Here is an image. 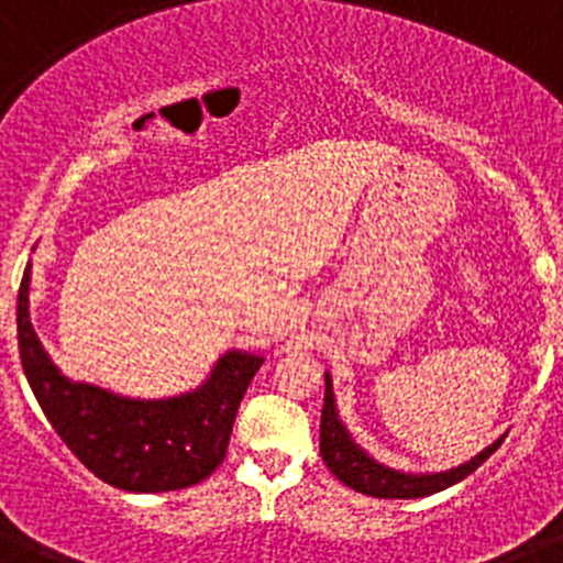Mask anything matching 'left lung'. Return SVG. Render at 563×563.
<instances>
[{"label":"left lung","mask_w":563,"mask_h":563,"mask_svg":"<svg viewBox=\"0 0 563 563\" xmlns=\"http://www.w3.org/2000/svg\"><path fill=\"white\" fill-rule=\"evenodd\" d=\"M505 437L487 445L485 451L474 456L471 462L451 467V471H440V474H402L395 467L380 465L372 460L361 445L350 437L346 426L338 420L335 395H332V377L324 375V411H321V456H324L327 467L343 482L346 487L357 490V494L375 496V499H420V496L440 494L445 487L456 485L465 479L467 474H474L476 467L499 449Z\"/></svg>","instance_id":"obj_1"}]
</instances>
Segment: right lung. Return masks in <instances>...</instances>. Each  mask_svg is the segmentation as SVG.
<instances>
[{
	"mask_svg": "<svg viewBox=\"0 0 563 563\" xmlns=\"http://www.w3.org/2000/svg\"><path fill=\"white\" fill-rule=\"evenodd\" d=\"M27 296L30 262L16 301L22 369L49 426L98 479L129 494H163L197 485L222 465L239 402L265 357L231 350L200 389L132 400L64 377L30 324Z\"/></svg>",
	"mask_w": 563,
	"mask_h": 563,
	"instance_id": "right-lung-1",
	"label": "right lung"
}]
</instances>
